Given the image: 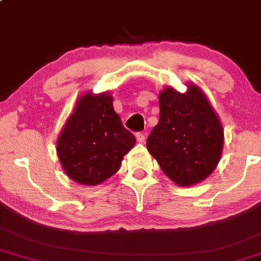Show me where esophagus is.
Instances as JSON below:
<instances>
[{
	"instance_id": "esophagus-1",
	"label": "esophagus",
	"mask_w": 261,
	"mask_h": 261,
	"mask_svg": "<svg viewBox=\"0 0 261 261\" xmlns=\"http://www.w3.org/2000/svg\"><path fill=\"white\" fill-rule=\"evenodd\" d=\"M137 137V141L139 142V143H144V141H146V136H144L143 133H141V132H138V133L136 134Z\"/></svg>"
}]
</instances>
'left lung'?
<instances>
[{
    "mask_svg": "<svg viewBox=\"0 0 261 261\" xmlns=\"http://www.w3.org/2000/svg\"><path fill=\"white\" fill-rule=\"evenodd\" d=\"M160 120L147 138V148L161 170L178 186L203 181L216 168L224 130L202 90L189 85L185 94L161 91Z\"/></svg>",
    "mask_w": 261,
    "mask_h": 261,
    "instance_id": "left-lung-1",
    "label": "left lung"
}]
</instances>
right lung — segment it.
<instances>
[{
  "mask_svg": "<svg viewBox=\"0 0 261 261\" xmlns=\"http://www.w3.org/2000/svg\"><path fill=\"white\" fill-rule=\"evenodd\" d=\"M136 138L122 124L108 93H85L66 120L56 152L72 181L95 186L113 176Z\"/></svg>",
  "mask_w": 261,
  "mask_h": 261,
  "instance_id": "obj_1",
  "label": "right lung"
}]
</instances>
